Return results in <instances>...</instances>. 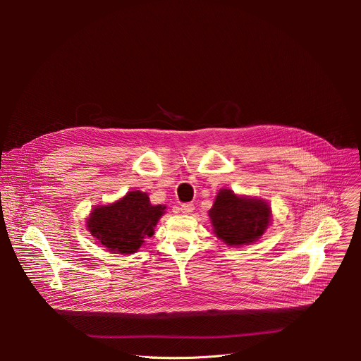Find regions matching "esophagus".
<instances>
[{"mask_svg":"<svg viewBox=\"0 0 361 361\" xmlns=\"http://www.w3.org/2000/svg\"><path fill=\"white\" fill-rule=\"evenodd\" d=\"M180 209L183 214H192L195 211V204L193 203H183Z\"/></svg>","mask_w":361,"mask_h":361,"instance_id":"34e87169","label":"esophagus"}]
</instances>
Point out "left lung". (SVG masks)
Masks as SVG:
<instances>
[{"label":"left lung","instance_id":"obj_1","mask_svg":"<svg viewBox=\"0 0 361 361\" xmlns=\"http://www.w3.org/2000/svg\"><path fill=\"white\" fill-rule=\"evenodd\" d=\"M218 238L230 245L257 240L271 222V207L259 199L238 197L228 188L221 190L209 211Z\"/></svg>","mask_w":361,"mask_h":361}]
</instances>
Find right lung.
<instances>
[{"instance_id":"obj_1","label":"right lung","mask_w":361,"mask_h":361,"mask_svg":"<svg viewBox=\"0 0 361 361\" xmlns=\"http://www.w3.org/2000/svg\"><path fill=\"white\" fill-rule=\"evenodd\" d=\"M165 206H154L146 193L128 192L121 200L93 209L87 228L111 252L135 253L145 237L154 235V228Z\"/></svg>"}]
</instances>
